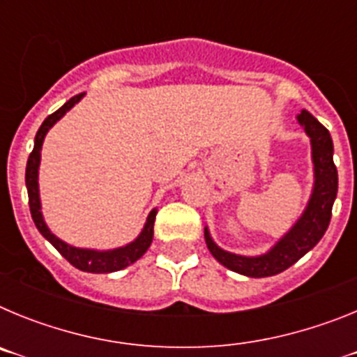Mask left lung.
Returning a JSON list of instances; mask_svg holds the SVG:
<instances>
[{
	"mask_svg": "<svg viewBox=\"0 0 357 357\" xmlns=\"http://www.w3.org/2000/svg\"><path fill=\"white\" fill-rule=\"evenodd\" d=\"M298 123L311 137V148H313L314 188L311 200L295 227L272 250L259 257H243L222 250L214 245L206 229V243L209 252L214 255V259L220 261L232 272L247 277H270L284 272L320 241L329 227L334 198L338 193V172L333 160V139L329 130L314 116L309 114L307 110H302L298 114Z\"/></svg>",
	"mask_w": 357,
	"mask_h": 357,
	"instance_id": "1",
	"label": "left lung"
}]
</instances>
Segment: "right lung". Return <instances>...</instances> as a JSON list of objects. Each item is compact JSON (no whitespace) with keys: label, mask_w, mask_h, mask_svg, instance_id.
I'll return each mask as SVG.
<instances>
[{"label":"right lung","mask_w":357,"mask_h":357,"mask_svg":"<svg viewBox=\"0 0 357 357\" xmlns=\"http://www.w3.org/2000/svg\"><path fill=\"white\" fill-rule=\"evenodd\" d=\"M84 94H77L73 96L69 102H66L64 105L59 110H55L53 114H50L48 118L44 119L40 128L37 130L36 135V144H33V150H31L30 157H28L26 162V189H28V204H30V213L31 218H33V223L39 229L40 234L52 243L56 250L61 252L62 257L69 261L75 268L82 270V272H91V273H110V272H118V270H123L127 268L128 264L135 263L139 259L141 255L148 250V247L151 245V239H153V223H155L157 211L153 209L150 213L146 220V225H144L143 232L139 234V238L132 241L130 245L121 248H114V250H105V252H98V250H87V248H75L68 243L61 241V239L53 236L50 232V229L46 227L43 220V213H40V200H39V184H37V173H39V162H40V148H43L44 135L50 128L55 125L62 116L71 109L75 103L80 102V98Z\"/></svg>","instance_id":"add662e5"}]
</instances>
